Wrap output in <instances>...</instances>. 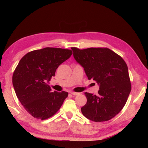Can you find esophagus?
<instances>
[{"mask_svg": "<svg viewBox=\"0 0 148 148\" xmlns=\"http://www.w3.org/2000/svg\"><path fill=\"white\" fill-rule=\"evenodd\" d=\"M71 94H72V95H78L79 94V93H77V92H70Z\"/></svg>", "mask_w": 148, "mask_h": 148, "instance_id": "34e87169", "label": "esophagus"}]
</instances>
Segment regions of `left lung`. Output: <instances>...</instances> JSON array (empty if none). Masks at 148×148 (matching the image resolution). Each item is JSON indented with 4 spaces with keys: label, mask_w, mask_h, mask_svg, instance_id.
<instances>
[{
    "label": "left lung",
    "mask_w": 148,
    "mask_h": 148,
    "mask_svg": "<svg viewBox=\"0 0 148 148\" xmlns=\"http://www.w3.org/2000/svg\"><path fill=\"white\" fill-rule=\"evenodd\" d=\"M71 49L88 79L94 80L100 87L98 95L84 93L87 102L81 109L83 114L95 122L114 118L123 108L131 91L127 64L120 56L107 48Z\"/></svg>",
    "instance_id": "1"
}]
</instances>
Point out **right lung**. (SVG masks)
Segmentation results:
<instances>
[{"label":"right lung","mask_w":148,"mask_h":148,"mask_svg":"<svg viewBox=\"0 0 148 148\" xmlns=\"http://www.w3.org/2000/svg\"><path fill=\"white\" fill-rule=\"evenodd\" d=\"M72 54L70 49L45 48L29 52L19 62L12 75V84L22 106L33 117L48 119L61 108L68 93L51 92L47 83Z\"/></svg>","instance_id":"right-lung-1"}]
</instances>
